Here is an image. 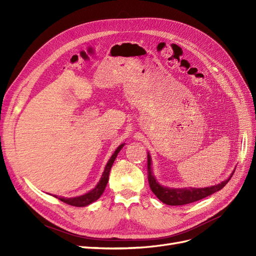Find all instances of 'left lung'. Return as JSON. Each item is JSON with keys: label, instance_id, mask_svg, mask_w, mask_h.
Masks as SVG:
<instances>
[{"label": "left lung", "instance_id": "8db88e82", "mask_svg": "<svg viewBox=\"0 0 256 256\" xmlns=\"http://www.w3.org/2000/svg\"><path fill=\"white\" fill-rule=\"evenodd\" d=\"M150 166H152L150 164V154H147V177H148L150 187L152 191L154 192V194L156 196L161 200V202H164V204L171 205V206H180V205L190 204L193 202H196V200H202L208 196H212V193L221 190L224 186L228 182L232 175L234 174V172L232 173L228 180H224L223 182L216 184V186H212V187H208V188L172 189V188L164 187V186H161L157 182V180L154 178V176L152 172Z\"/></svg>", "mask_w": 256, "mask_h": 256}]
</instances>
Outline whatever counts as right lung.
I'll list each match as a JSON object with an SVG mask.
<instances>
[{
    "label": "right lung",
    "instance_id": "1",
    "mask_svg": "<svg viewBox=\"0 0 256 256\" xmlns=\"http://www.w3.org/2000/svg\"><path fill=\"white\" fill-rule=\"evenodd\" d=\"M124 144L120 145L118 148H116V150L114 152V154H112V157L110 158L109 162H108L106 168H104V171L102 173V178H100V180L98 182V184L96 186V187L90 190V192L85 193V194L83 196H76V198H58L62 202H64L68 205H72V206H76V207H82V206H86L92 202H95V200H97L100 196L102 194L104 189H106V186L108 184V180H109V174H110V170L112 168V164L113 162L116 158V156H118V154L120 152V150L122 148ZM58 198V196H56Z\"/></svg>",
    "mask_w": 256,
    "mask_h": 256
}]
</instances>
